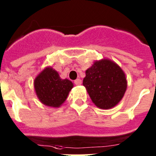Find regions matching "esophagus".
<instances>
[{
    "instance_id": "1",
    "label": "esophagus",
    "mask_w": 156,
    "mask_h": 156,
    "mask_svg": "<svg viewBox=\"0 0 156 156\" xmlns=\"http://www.w3.org/2000/svg\"><path fill=\"white\" fill-rule=\"evenodd\" d=\"M81 80L80 79H76L75 81H74V83L76 85H81Z\"/></svg>"
}]
</instances>
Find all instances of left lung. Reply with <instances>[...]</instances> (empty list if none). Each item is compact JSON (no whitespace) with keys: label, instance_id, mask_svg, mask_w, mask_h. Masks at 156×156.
<instances>
[{"label":"left lung","instance_id":"left-lung-1","mask_svg":"<svg viewBox=\"0 0 156 156\" xmlns=\"http://www.w3.org/2000/svg\"><path fill=\"white\" fill-rule=\"evenodd\" d=\"M83 85L92 102L101 109L113 108L122 100L127 87L125 73L108 58L95 61L86 70Z\"/></svg>","mask_w":156,"mask_h":156}]
</instances>
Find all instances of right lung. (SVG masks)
<instances>
[{"label": "right lung", "mask_w": 156, "mask_h": 156, "mask_svg": "<svg viewBox=\"0 0 156 156\" xmlns=\"http://www.w3.org/2000/svg\"><path fill=\"white\" fill-rule=\"evenodd\" d=\"M36 94L42 104L49 107L59 108L66 101L73 83L68 79H61L52 67L42 70L34 80Z\"/></svg>", "instance_id": "right-lung-1"}]
</instances>
